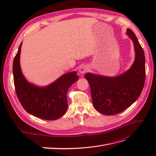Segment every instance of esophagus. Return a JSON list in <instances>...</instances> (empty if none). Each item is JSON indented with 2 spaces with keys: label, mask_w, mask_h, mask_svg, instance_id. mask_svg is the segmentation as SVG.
Wrapping results in <instances>:
<instances>
[{
  "label": "esophagus",
  "mask_w": 156,
  "mask_h": 156,
  "mask_svg": "<svg viewBox=\"0 0 156 156\" xmlns=\"http://www.w3.org/2000/svg\"><path fill=\"white\" fill-rule=\"evenodd\" d=\"M87 71H88V67L87 66H85V65L81 66L80 67L79 69V73H81V74H84V73H86Z\"/></svg>",
  "instance_id": "obj_1"
}]
</instances>
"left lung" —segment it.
<instances>
[{"instance_id": "left-lung-1", "label": "left lung", "mask_w": 156, "mask_h": 156, "mask_svg": "<svg viewBox=\"0 0 156 156\" xmlns=\"http://www.w3.org/2000/svg\"><path fill=\"white\" fill-rule=\"evenodd\" d=\"M127 35L133 41L135 58L131 67L116 77L87 73L84 77L90 87L94 107L105 115L120 113L137 100L145 81V56L135 33L127 29Z\"/></svg>"}]
</instances>
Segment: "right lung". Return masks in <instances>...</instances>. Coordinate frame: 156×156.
I'll list each match as a JSON object with an SVG mask.
<instances>
[{"label":"right lung","instance_id":"obj_1","mask_svg":"<svg viewBox=\"0 0 156 156\" xmlns=\"http://www.w3.org/2000/svg\"><path fill=\"white\" fill-rule=\"evenodd\" d=\"M22 43L13 59V81L17 98L29 114L48 120L63 116L68 108L67 92L79 77L76 72L65 73L46 87H37L29 83L23 75L20 66Z\"/></svg>","mask_w":156,"mask_h":156}]
</instances>
